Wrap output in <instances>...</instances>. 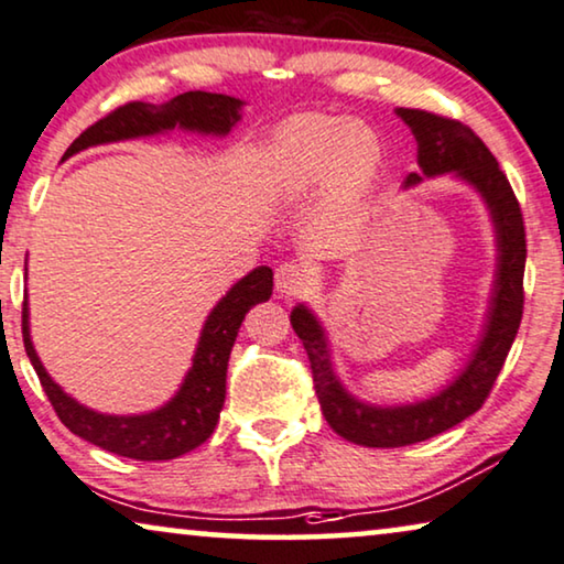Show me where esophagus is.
I'll list each match as a JSON object with an SVG mask.
<instances>
[{"instance_id": "obj_1", "label": "esophagus", "mask_w": 564, "mask_h": 564, "mask_svg": "<svg viewBox=\"0 0 564 564\" xmlns=\"http://www.w3.org/2000/svg\"><path fill=\"white\" fill-rule=\"evenodd\" d=\"M306 283L308 275L304 271V265L299 263H283L279 265V271H275V291H279L281 296H299V293L306 289Z\"/></svg>"}]
</instances>
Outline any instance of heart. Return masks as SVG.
Returning a JSON list of instances; mask_svg holds the SVG:
<instances>
[{
    "mask_svg": "<svg viewBox=\"0 0 564 564\" xmlns=\"http://www.w3.org/2000/svg\"><path fill=\"white\" fill-rule=\"evenodd\" d=\"M383 150L362 122L329 115H296L275 127L263 148V178L285 196L324 184L332 204H352L368 194Z\"/></svg>",
    "mask_w": 564,
    "mask_h": 564,
    "instance_id": "obj_1",
    "label": "heart"
}]
</instances>
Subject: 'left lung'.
I'll use <instances>...</instances> for the list:
<instances>
[{
  "mask_svg": "<svg viewBox=\"0 0 564 564\" xmlns=\"http://www.w3.org/2000/svg\"><path fill=\"white\" fill-rule=\"evenodd\" d=\"M416 140L419 171L409 173L403 188L422 184L424 178L452 176L480 196L490 214L496 237V273L490 289L486 322L465 368L440 393L414 403H370L347 391L339 380L324 324L306 304L291 308V327L308 355L314 388L322 414L339 437L362 447H406L473 416L488 399L506 355L517 339L523 314V265H527V235L517 196L509 178L498 169L494 153L478 134L463 122L422 112L395 109Z\"/></svg>",
  "mask_w": 564,
  "mask_h": 564,
  "instance_id": "left-lung-1",
  "label": "left lung"
}]
</instances>
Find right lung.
<instances>
[{"label":"right lung","mask_w":564,"mask_h":564,"mask_svg":"<svg viewBox=\"0 0 564 564\" xmlns=\"http://www.w3.org/2000/svg\"><path fill=\"white\" fill-rule=\"evenodd\" d=\"M242 99L227 97V94L212 91H186L173 97L165 105H148V101H130L105 120L91 124L63 155L82 153L94 145H109V142L153 138L178 130L214 134L225 138L232 127L242 120ZM28 275V263H25ZM273 293V271L268 265L252 268L242 275L225 296H221L209 316L204 319L196 343L192 368L181 380L178 391L171 395L163 406L142 414H101L84 403L51 378L35 352L33 337H30V308L28 296L22 304V339H25L28 358L41 378L43 391L51 399L55 414L68 426L76 437L97 444V447L115 452L120 457L145 459H173L186 455L212 437L214 426L219 422V411L225 406L227 393V362L232 345L240 332L245 314L260 301H268Z\"/></svg>","instance_id":"1"}]
</instances>
